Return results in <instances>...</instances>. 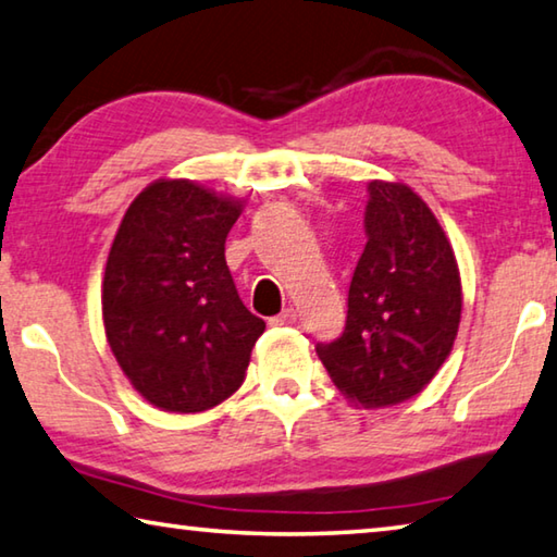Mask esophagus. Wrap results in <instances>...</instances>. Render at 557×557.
<instances>
[{
    "label": "esophagus",
    "mask_w": 557,
    "mask_h": 557,
    "mask_svg": "<svg viewBox=\"0 0 557 557\" xmlns=\"http://www.w3.org/2000/svg\"><path fill=\"white\" fill-rule=\"evenodd\" d=\"M295 322H297V309L295 307H287L285 312L270 319V324H275V326H289V324H295Z\"/></svg>",
    "instance_id": "1"
}]
</instances>
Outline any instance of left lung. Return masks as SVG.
Returning a JSON list of instances; mask_svg holds the SVG:
<instances>
[{
  "mask_svg": "<svg viewBox=\"0 0 557 557\" xmlns=\"http://www.w3.org/2000/svg\"><path fill=\"white\" fill-rule=\"evenodd\" d=\"M369 194V240L348 285L344 334L317 354L348 403L379 410L420 395L447 361L461 277L445 228L414 188L375 178Z\"/></svg>",
  "mask_w": 557,
  "mask_h": 557,
  "instance_id": "1",
  "label": "left lung"
}]
</instances>
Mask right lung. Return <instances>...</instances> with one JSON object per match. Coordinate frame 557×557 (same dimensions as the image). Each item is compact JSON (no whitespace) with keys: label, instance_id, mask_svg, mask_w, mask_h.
Returning <instances> with one entry per match:
<instances>
[{"label":"right lung","instance_id":"1","mask_svg":"<svg viewBox=\"0 0 557 557\" xmlns=\"http://www.w3.org/2000/svg\"><path fill=\"white\" fill-rule=\"evenodd\" d=\"M245 199L162 176L122 215L102 275V326L132 388L164 412H203L240 388L265 322L225 265Z\"/></svg>","mask_w":557,"mask_h":557}]
</instances>
